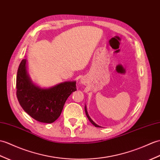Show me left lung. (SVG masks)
I'll use <instances>...</instances> for the list:
<instances>
[{
	"mask_svg": "<svg viewBox=\"0 0 160 160\" xmlns=\"http://www.w3.org/2000/svg\"><path fill=\"white\" fill-rule=\"evenodd\" d=\"M85 112H86V114H87V117H88V120L90 121V122H91V123L93 125H95V127H97V128H99L100 126H99L98 125H97L95 123V122H94L93 121H92V120H91V118H90V117L88 116V112H87V108H86V106H85Z\"/></svg>",
	"mask_w": 160,
	"mask_h": 160,
	"instance_id": "8db88e82",
	"label": "left lung"
}]
</instances>
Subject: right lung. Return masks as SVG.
<instances>
[{
	"label": "right lung",
	"mask_w": 160,
	"mask_h": 160,
	"mask_svg": "<svg viewBox=\"0 0 160 160\" xmlns=\"http://www.w3.org/2000/svg\"><path fill=\"white\" fill-rule=\"evenodd\" d=\"M23 59L18 69L16 95L22 108L36 121L52 123L60 117L66 100L76 91V82H65L50 88H40L33 84Z\"/></svg>",
	"instance_id": "1"
}]
</instances>
